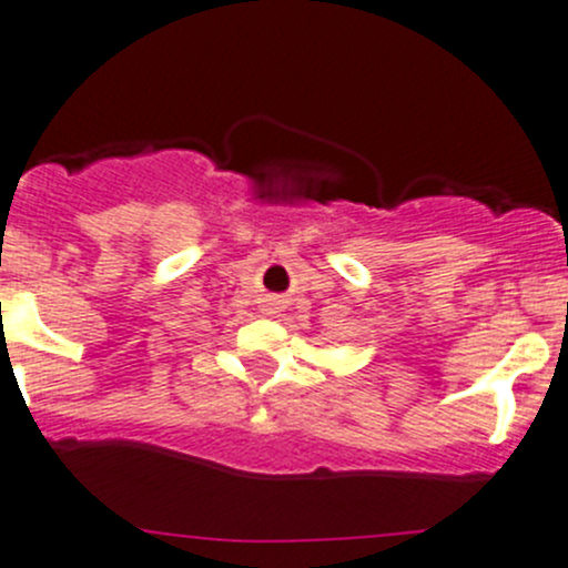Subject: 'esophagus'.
<instances>
[{
	"label": "esophagus",
	"mask_w": 568,
	"mask_h": 568,
	"mask_svg": "<svg viewBox=\"0 0 568 568\" xmlns=\"http://www.w3.org/2000/svg\"><path fill=\"white\" fill-rule=\"evenodd\" d=\"M280 307H283V300H280V296H263V313H280Z\"/></svg>",
	"instance_id": "34e87169"
}]
</instances>
